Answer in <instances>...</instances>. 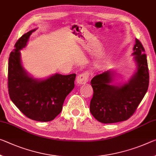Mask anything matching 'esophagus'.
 <instances>
[{"label": "esophagus", "instance_id": "esophagus-1", "mask_svg": "<svg viewBox=\"0 0 156 156\" xmlns=\"http://www.w3.org/2000/svg\"><path fill=\"white\" fill-rule=\"evenodd\" d=\"M88 78L89 75L87 72L83 73L78 76L77 78H76V82H77L78 85H83V84H85L87 82Z\"/></svg>", "mask_w": 156, "mask_h": 156}]
</instances>
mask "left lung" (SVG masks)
<instances>
[{"label": "left lung", "mask_w": 156, "mask_h": 156, "mask_svg": "<svg viewBox=\"0 0 156 156\" xmlns=\"http://www.w3.org/2000/svg\"><path fill=\"white\" fill-rule=\"evenodd\" d=\"M142 43L135 39L133 47L137 70L128 82L113 85L112 71H107L91 80L93 97L91 115L99 122L112 123L127 120L134 114L149 87V73L147 56Z\"/></svg>", "instance_id": "left-lung-1"}]
</instances>
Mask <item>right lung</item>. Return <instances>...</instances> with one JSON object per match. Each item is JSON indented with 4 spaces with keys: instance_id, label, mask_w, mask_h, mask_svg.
Here are the masks:
<instances>
[{
    "instance_id": "obj_1",
    "label": "right lung",
    "mask_w": 156,
    "mask_h": 156,
    "mask_svg": "<svg viewBox=\"0 0 156 156\" xmlns=\"http://www.w3.org/2000/svg\"><path fill=\"white\" fill-rule=\"evenodd\" d=\"M32 30L16 41L8 62V91L10 99L19 110L31 119L38 122L53 120L62 109L65 98L74 88L76 73H55L39 80L26 72L21 65L20 50L26 46Z\"/></svg>"
}]
</instances>
